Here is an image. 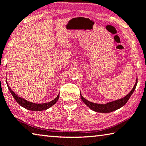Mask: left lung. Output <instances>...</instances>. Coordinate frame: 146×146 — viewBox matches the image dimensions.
I'll list each match as a JSON object with an SVG mask.
<instances>
[{"label": "left lung", "mask_w": 146, "mask_h": 146, "mask_svg": "<svg viewBox=\"0 0 146 146\" xmlns=\"http://www.w3.org/2000/svg\"><path fill=\"white\" fill-rule=\"evenodd\" d=\"M137 81L138 79L136 78V82L135 85H134L133 89H132L130 92H129L127 95H126L124 98L117 99V100L113 101L112 102H109L106 104H98L90 102L88 100L86 99L81 94H80V98H81L82 101L85 103V105H87V106H88L90 109L95 111V112H98L100 113H109L119 109V108L125 105L129 98H130L131 95L133 94L134 91H135L136 85H137Z\"/></svg>", "instance_id": "obj_1"}]
</instances>
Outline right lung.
Masks as SVG:
<instances>
[{
    "instance_id": "add662e5",
    "label": "right lung",
    "mask_w": 146,
    "mask_h": 146,
    "mask_svg": "<svg viewBox=\"0 0 146 146\" xmlns=\"http://www.w3.org/2000/svg\"><path fill=\"white\" fill-rule=\"evenodd\" d=\"M6 82H7V80H6ZM7 85H8V89L10 90V92H11V95H12L13 98L15 99V100L17 101V103H19V105L22 106V107L26 108L27 110H32V111H42V110H47L48 108H49L51 107L52 106L54 105L55 103L57 102L58 99H59V94L58 95L57 97L54 99H53L52 101H50V102L48 103H41V104H37V103H34L32 102H30L29 101L25 100V99H23L21 98V97H19L17 94H15L14 92L12 91L10 87H9L8 84L6 83Z\"/></svg>"
}]
</instances>
